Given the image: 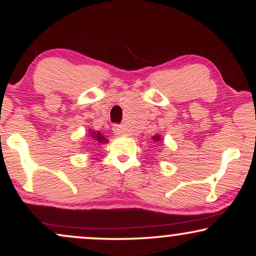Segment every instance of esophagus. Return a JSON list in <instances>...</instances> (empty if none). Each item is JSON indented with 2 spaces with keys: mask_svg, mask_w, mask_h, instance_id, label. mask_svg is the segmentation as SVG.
Here are the masks:
<instances>
[{
  "mask_svg": "<svg viewBox=\"0 0 256 256\" xmlns=\"http://www.w3.org/2000/svg\"><path fill=\"white\" fill-rule=\"evenodd\" d=\"M112 130H113L114 134H116V136H125L126 134V128L122 125H113Z\"/></svg>",
  "mask_w": 256,
  "mask_h": 256,
  "instance_id": "esophagus-1",
  "label": "esophagus"
}]
</instances>
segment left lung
Segmentation results:
<instances>
[{"mask_svg":"<svg viewBox=\"0 0 256 256\" xmlns=\"http://www.w3.org/2000/svg\"><path fill=\"white\" fill-rule=\"evenodd\" d=\"M152 140H155V142H158V140H161V138H160V137H158V136H154V137H152Z\"/></svg>","mask_w":256,"mask_h":256,"instance_id":"8db88e82","label":"left lung"}]
</instances>
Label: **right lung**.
Here are the masks:
<instances>
[{"mask_svg": "<svg viewBox=\"0 0 256 256\" xmlns=\"http://www.w3.org/2000/svg\"><path fill=\"white\" fill-rule=\"evenodd\" d=\"M90 137L94 138V140H95V142H98V143L107 142V140H106L104 136L101 134V132H95V131L90 130Z\"/></svg>", "mask_w": 256, "mask_h": 256, "instance_id": "obj_1", "label": "right lung"}]
</instances>
